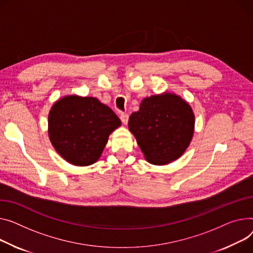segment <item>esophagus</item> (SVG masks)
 <instances>
[{
	"label": "esophagus",
	"instance_id": "34e87169",
	"mask_svg": "<svg viewBox=\"0 0 253 253\" xmlns=\"http://www.w3.org/2000/svg\"><path fill=\"white\" fill-rule=\"evenodd\" d=\"M120 119L122 121V123L124 125H126L128 123V119H129V115L128 114H125V113H121L120 115Z\"/></svg>",
	"mask_w": 253,
	"mask_h": 253
}]
</instances>
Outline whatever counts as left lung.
Wrapping results in <instances>:
<instances>
[{
    "instance_id": "left-lung-1",
    "label": "left lung",
    "mask_w": 253,
    "mask_h": 253,
    "mask_svg": "<svg viewBox=\"0 0 253 253\" xmlns=\"http://www.w3.org/2000/svg\"><path fill=\"white\" fill-rule=\"evenodd\" d=\"M195 125L190 105L180 95L165 91L142 99L131 114L128 127L144 159L164 166L178 160L189 146Z\"/></svg>"
}]
</instances>
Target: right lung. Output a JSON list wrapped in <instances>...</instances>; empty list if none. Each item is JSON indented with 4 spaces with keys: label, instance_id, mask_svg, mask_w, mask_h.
Returning <instances> with one entry per match:
<instances>
[{
    "label": "right lung",
    "instance_id": "right-lung-1",
    "mask_svg": "<svg viewBox=\"0 0 253 253\" xmlns=\"http://www.w3.org/2000/svg\"><path fill=\"white\" fill-rule=\"evenodd\" d=\"M48 137L57 153L71 165L86 167L98 161L110 134L121 126L111 108L96 97L65 95L48 113Z\"/></svg>",
    "mask_w": 253,
    "mask_h": 253
}]
</instances>
